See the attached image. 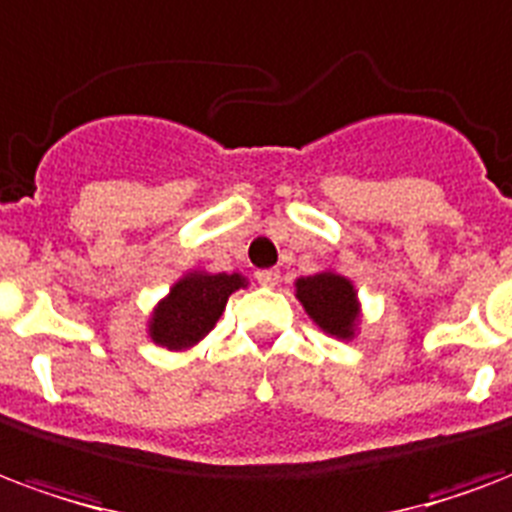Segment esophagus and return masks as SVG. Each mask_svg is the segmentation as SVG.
Returning a JSON list of instances; mask_svg holds the SVG:
<instances>
[{
    "mask_svg": "<svg viewBox=\"0 0 512 512\" xmlns=\"http://www.w3.org/2000/svg\"><path fill=\"white\" fill-rule=\"evenodd\" d=\"M255 279L263 287H274L279 285V271H276V268H263V271H257Z\"/></svg>",
    "mask_w": 512,
    "mask_h": 512,
    "instance_id": "esophagus-1",
    "label": "esophagus"
}]
</instances>
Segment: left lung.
<instances>
[{
  "label": "left lung",
  "instance_id": "8db88e82",
  "mask_svg": "<svg viewBox=\"0 0 512 512\" xmlns=\"http://www.w3.org/2000/svg\"><path fill=\"white\" fill-rule=\"evenodd\" d=\"M295 298L301 301L312 323L336 339H355L361 328V301L358 290L339 271H317L295 279Z\"/></svg>",
  "mask_w": 512,
  "mask_h": 512
}]
</instances>
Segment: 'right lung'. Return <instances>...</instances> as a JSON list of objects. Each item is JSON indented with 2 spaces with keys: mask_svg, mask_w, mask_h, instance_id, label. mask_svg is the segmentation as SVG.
I'll return each mask as SVG.
<instances>
[{
  "mask_svg": "<svg viewBox=\"0 0 512 512\" xmlns=\"http://www.w3.org/2000/svg\"><path fill=\"white\" fill-rule=\"evenodd\" d=\"M246 285L249 282L241 274L187 271L154 306L149 317V339L173 352L195 347L217 325L227 298Z\"/></svg>",
  "mask_w": 512,
  "mask_h": 512,
  "instance_id": "add662e5",
  "label": "right lung"
}]
</instances>
